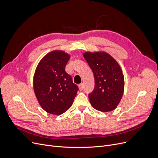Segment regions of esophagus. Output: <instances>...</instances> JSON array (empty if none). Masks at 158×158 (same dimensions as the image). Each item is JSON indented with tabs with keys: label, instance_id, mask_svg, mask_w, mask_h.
<instances>
[{
	"label": "esophagus",
	"instance_id": "34e87169",
	"mask_svg": "<svg viewBox=\"0 0 158 158\" xmlns=\"http://www.w3.org/2000/svg\"><path fill=\"white\" fill-rule=\"evenodd\" d=\"M83 88H84V85L83 84L81 83L80 85H79V88L80 90H82V89H83Z\"/></svg>",
	"mask_w": 158,
	"mask_h": 158
}]
</instances>
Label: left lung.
<instances>
[{"label":"left lung","mask_w":158,"mask_h":158,"mask_svg":"<svg viewBox=\"0 0 158 158\" xmlns=\"http://www.w3.org/2000/svg\"><path fill=\"white\" fill-rule=\"evenodd\" d=\"M83 56L95 79L94 89L88 95L91 104L98 111L114 110L121 101L124 91V77L120 65L104 52H87Z\"/></svg>","instance_id":"1"}]
</instances>
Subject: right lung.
I'll return each mask as SVG.
<instances>
[{
    "label": "right lung",
    "instance_id": "1",
    "mask_svg": "<svg viewBox=\"0 0 158 158\" xmlns=\"http://www.w3.org/2000/svg\"><path fill=\"white\" fill-rule=\"evenodd\" d=\"M70 55L62 51L46 54L38 63L33 87L37 100L47 113L60 115L72 106L79 89L65 71Z\"/></svg>",
    "mask_w": 158,
    "mask_h": 158
}]
</instances>
